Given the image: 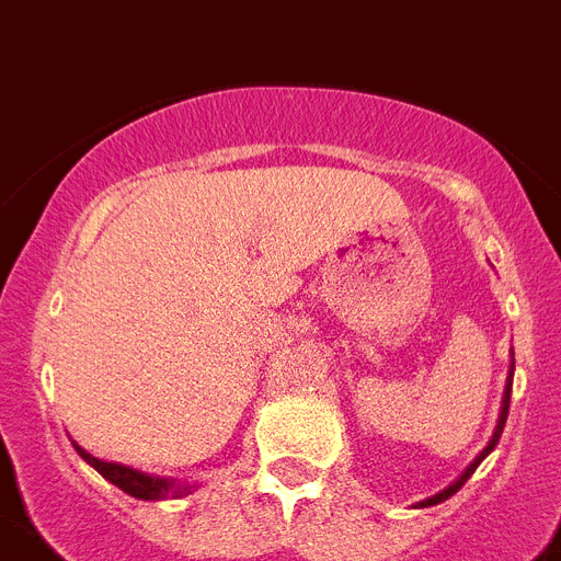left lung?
<instances>
[{
	"instance_id": "1",
	"label": "left lung",
	"mask_w": 561,
	"mask_h": 561,
	"mask_svg": "<svg viewBox=\"0 0 561 561\" xmlns=\"http://www.w3.org/2000/svg\"><path fill=\"white\" fill-rule=\"evenodd\" d=\"M511 388H513V351H511V370H507L505 393H502V408H499V419H496V427H493V436H491V439H488V445H484V448L479 450V456H477V459H473V462H470L468 468L462 470V473H459V479H454V482H450L448 488H445V491L433 493V496H427V499H422V502H416V507H431V505H439V502H445V499H450V496H454V493L459 491V488H462L465 482H468V479H470V473H473V470L479 468V462H482L484 456H488V454H491L493 448H496L499 436H502V431H505V422H507V408H511Z\"/></svg>"
}]
</instances>
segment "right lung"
Wrapping results in <instances>:
<instances>
[{
  "label": "right lung",
  "instance_id": "obj_1",
  "mask_svg": "<svg viewBox=\"0 0 561 561\" xmlns=\"http://www.w3.org/2000/svg\"><path fill=\"white\" fill-rule=\"evenodd\" d=\"M73 448H77V454L82 456L84 462L91 465L93 470H99V473H102L107 482L116 484V488L128 493V496L145 499V502L182 499V496H187V493H193L196 488H199V484H191V482H176V479H171V477H150V473H142V470L128 468V465L105 462V459H96V456H91L84 448H79L77 442H73Z\"/></svg>",
  "mask_w": 561,
  "mask_h": 561
}]
</instances>
